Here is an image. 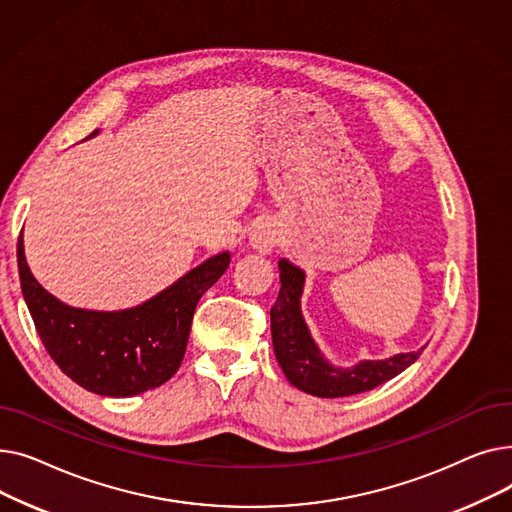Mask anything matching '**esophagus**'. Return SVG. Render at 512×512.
<instances>
[{
  "label": "esophagus",
  "mask_w": 512,
  "mask_h": 512,
  "mask_svg": "<svg viewBox=\"0 0 512 512\" xmlns=\"http://www.w3.org/2000/svg\"><path fill=\"white\" fill-rule=\"evenodd\" d=\"M274 240H276L274 232H272V228H267V226H259L251 232V245L259 253H270L274 249Z\"/></svg>",
  "instance_id": "1"
}]
</instances>
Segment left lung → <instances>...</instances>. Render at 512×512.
I'll list each match as a JSON object with an SVG mask.
<instances>
[{"mask_svg": "<svg viewBox=\"0 0 512 512\" xmlns=\"http://www.w3.org/2000/svg\"><path fill=\"white\" fill-rule=\"evenodd\" d=\"M282 288L272 307V342L286 380L319 398L353 396L378 388L413 365L423 348L382 361H361L353 367H336L315 344L301 311L305 272L288 259L278 261Z\"/></svg>", "mask_w": 512, "mask_h": 512, "instance_id": "1", "label": "left lung"}]
</instances>
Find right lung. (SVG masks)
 Returning <instances> with one entry per match:
<instances>
[{
    "instance_id": "1",
    "label": "right lung",
    "mask_w": 512,
    "mask_h": 512,
    "mask_svg": "<svg viewBox=\"0 0 512 512\" xmlns=\"http://www.w3.org/2000/svg\"><path fill=\"white\" fill-rule=\"evenodd\" d=\"M16 255L22 297L45 351L72 382L110 398L137 396L172 378L199 299L230 263L228 251L218 253L137 307L89 311L62 303L35 280L22 234Z\"/></svg>"
}]
</instances>
